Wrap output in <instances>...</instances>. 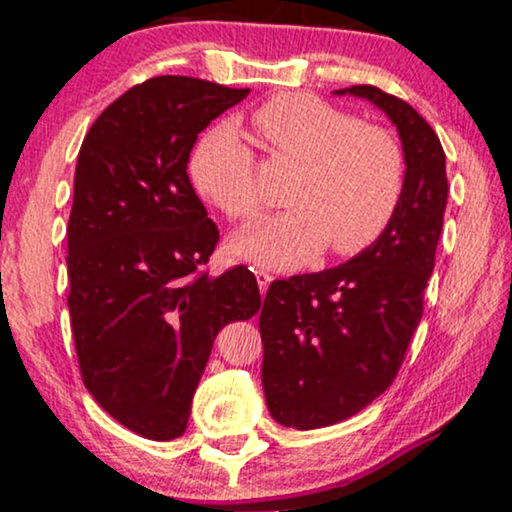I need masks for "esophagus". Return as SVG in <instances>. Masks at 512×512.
Returning <instances> with one entry per match:
<instances>
[{
  "mask_svg": "<svg viewBox=\"0 0 512 512\" xmlns=\"http://www.w3.org/2000/svg\"><path fill=\"white\" fill-rule=\"evenodd\" d=\"M254 275H256V282H258V289H261V293L268 291V286H270V282H272L270 272L263 270V268H256Z\"/></svg>",
  "mask_w": 512,
  "mask_h": 512,
  "instance_id": "obj_1",
  "label": "esophagus"
}]
</instances>
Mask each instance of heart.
Returning <instances> with one entry per match:
<instances>
[{
    "label": "heart",
    "instance_id": "obj_1",
    "mask_svg": "<svg viewBox=\"0 0 512 512\" xmlns=\"http://www.w3.org/2000/svg\"><path fill=\"white\" fill-rule=\"evenodd\" d=\"M251 123L275 156L300 163L291 179L289 209L254 223L233 240V251L270 268H293L328 247L356 256L387 233L401 205L405 158L396 137L319 97H270ZM188 174L202 198L228 219L261 212L254 153L233 123L209 128L195 142Z\"/></svg>",
    "mask_w": 512,
    "mask_h": 512
}]
</instances>
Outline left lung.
Here are the masks:
<instances>
[{"mask_svg": "<svg viewBox=\"0 0 512 512\" xmlns=\"http://www.w3.org/2000/svg\"><path fill=\"white\" fill-rule=\"evenodd\" d=\"M335 95L373 102L396 125L405 188L373 247L338 268L277 279L265 293V401L275 422L300 431L338 424L391 387L422 319L447 205L445 151L408 102L375 86Z\"/></svg>", "mask_w": 512, "mask_h": 512, "instance_id": "obj_1", "label": "left lung"}]
</instances>
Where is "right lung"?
<instances>
[{
	"instance_id": "right-lung-1",
	"label": "right lung",
	"mask_w": 512,
	"mask_h": 512,
	"mask_svg": "<svg viewBox=\"0 0 512 512\" xmlns=\"http://www.w3.org/2000/svg\"><path fill=\"white\" fill-rule=\"evenodd\" d=\"M249 88L156 76L97 116L74 172L69 319L86 389L151 440L186 431L216 333L261 307L244 265L209 277L219 228L186 165L195 139Z\"/></svg>"
}]
</instances>
